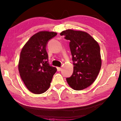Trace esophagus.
Returning <instances> with one entry per match:
<instances>
[{
  "label": "esophagus",
  "mask_w": 121,
  "mask_h": 121,
  "mask_svg": "<svg viewBox=\"0 0 121 121\" xmlns=\"http://www.w3.org/2000/svg\"><path fill=\"white\" fill-rule=\"evenodd\" d=\"M57 71H60L61 70V68L57 67Z\"/></svg>",
  "instance_id": "1"
}]
</instances>
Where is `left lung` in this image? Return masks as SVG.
<instances>
[{"mask_svg": "<svg viewBox=\"0 0 121 121\" xmlns=\"http://www.w3.org/2000/svg\"><path fill=\"white\" fill-rule=\"evenodd\" d=\"M61 36L69 40V47L73 62L72 76L67 78L68 85L74 90L89 87L98 76L102 65L100 47L87 32L68 29Z\"/></svg>", "mask_w": 121, "mask_h": 121, "instance_id": "8db88e82", "label": "left lung"}]
</instances>
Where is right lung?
<instances>
[{
	"instance_id": "1",
	"label": "right lung",
	"mask_w": 121,
	"mask_h": 121,
	"mask_svg": "<svg viewBox=\"0 0 121 121\" xmlns=\"http://www.w3.org/2000/svg\"><path fill=\"white\" fill-rule=\"evenodd\" d=\"M56 35L53 31H39L31 37L21 50L19 74L27 89L35 94H41L49 89L57 71L50 66L46 51L48 41Z\"/></svg>"
}]
</instances>
